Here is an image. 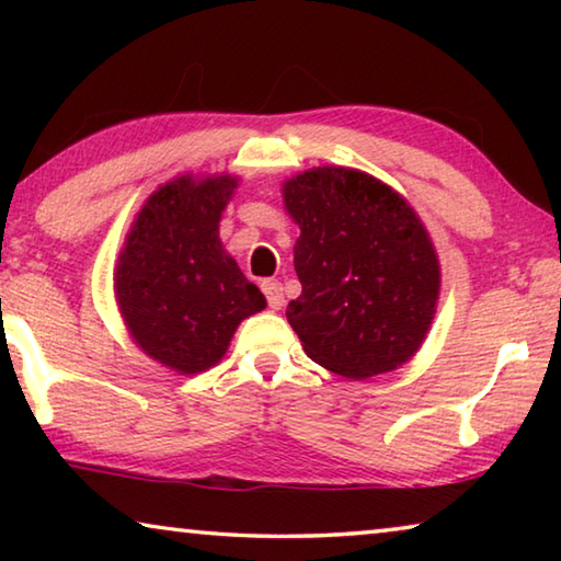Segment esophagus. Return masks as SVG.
Masks as SVG:
<instances>
[{"mask_svg":"<svg viewBox=\"0 0 561 561\" xmlns=\"http://www.w3.org/2000/svg\"><path fill=\"white\" fill-rule=\"evenodd\" d=\"M262 291H264V297H267L270 309L277 311V309L284 307V289H282V284L277 279H264Z\"/></svg>","mask_w":561,"mask_h":561,"instance_id":"esophagus-1","label":"esophagus"}]
</instances>
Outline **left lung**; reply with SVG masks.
I'll list each match as a JSON object with an SVG mask.
<instances>
[{"label":"left lung","mask_w":561,"mask_h":561,"mask_svg":"<svg viewBox=\"0 0 561 561\" xmlns=\"http://www.w3.org/2000/svg\"><path fill=\"white\" fill-rule=\"evenodd\" d=\"M284 205L301 230V294L287 319L307 356L346 378L405 364L428 334L440 289L413 207L381 180L334 165L287 180Z\"/></svg>","instance_id":"left-lung-1"}]
</instances>
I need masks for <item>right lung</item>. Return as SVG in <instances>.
Here are the masks:
<instances>
[{
  "mask_svg": "<svg viewBox=\"0 0 561 561\" xmlns=\"http://www.w3.org/2000/svg\"><path fill=\"white\" fill-rule=\"evenodd\" d=\"M237 180L178 178L148 197L116 270L121 314L136 344L178 374L225 356L237 324L267 307L222 250L217 225Z\"/></svg>",
  "mask_w": 561,
  "mask_h": 561,
  "instance_id": "obj_1",
  "label": "right lung"
}]
</instances>
